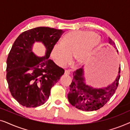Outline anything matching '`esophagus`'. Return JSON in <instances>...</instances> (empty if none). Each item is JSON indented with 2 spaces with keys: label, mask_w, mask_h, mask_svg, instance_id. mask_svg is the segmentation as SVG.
Here are the masks:
<instances>
[{
  "label": "esophagus",
  "mask_w": 130,
  "mask_h": 130,
  "mask_svg": "<svg viewBox=\"0 0 130 130\" xmlns=\"http://www.w3.org/2000/svg\"><path fill=\"white\" fill-rule=\"evenodd\" d=\"M64 74H66V75H69L70 74V72L69 70H65Z\"/></svg>",
  "instance_id": "34e87169"
}]
</instances>
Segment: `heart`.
<instances>
[{"instance_id": "1", "label": "heart", "mask_w": 130, "mask_h": 130, "mask_svg": "<svg viewBox=\"0 0 130 130\" xmlns=\"http://www.w3.org/2000/svg\"><path fill=\"white\" fill-rule=\"evenodd\" d=\"M100 42V37L92 31H71L63 37L61 43L54 44L51 56L60 67L65 66L70 62L72 55L75 63L83 64Z\"/></svg>"}]
</instances>
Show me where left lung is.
<instances>
[{
  "mask_svg": "<svg viewBox=\"0 0 130 130\" xmlns=\"http://www.w3.org/2000/svg\"><path fill=\"white\" fill-rule=\"evenodd\" d=\"M109 43L114 46V42L109 38ZM118 52V50H117ZM120 64L118 75L112 83L102 88H93L87 85L84 76L83 66L73 72L67 98L72 106L85 111H93L100 109L113 95L118 86L120 77Z\"/></svg>",
  "mask_w": 130,
  "mask_h": 130,
  "instance_id": "obj_1",
  "label": "left lung"
}]
</instances>
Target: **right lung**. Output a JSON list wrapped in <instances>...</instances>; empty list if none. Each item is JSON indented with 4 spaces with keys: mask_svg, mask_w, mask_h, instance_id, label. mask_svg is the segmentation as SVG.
I'll return each instance as SVG.
<instances>
[{
    "mask_svg": "<svg viewBox=\"0 0 130 130\" xmlns=\"http://www.w3.org/2000/svg\"><path fill=\"white\" fill-rule=\"evenodd\" d=\"M64 32L40 26L21 34L14 42L7 58L6 80L12 96L22 106L35 108L45 103L51 88L64 73L49 59L53 45ZM35 42L46 47L44 56L32 52Z\"/></svg>",
    "mask_w": 130,
    "mask_h": 130,
    "instance_id": "1",
    "label": "right lung"
}]
</instances>
